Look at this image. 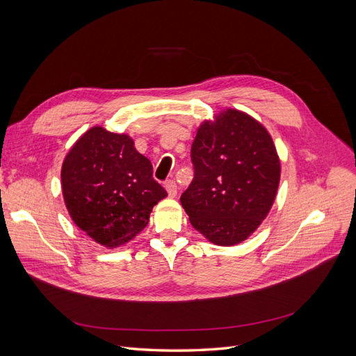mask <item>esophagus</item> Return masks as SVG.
<instances>
[{
	"label": "esophagus",
	"instance_id": "1",
	"mask_svg": "<svg viewBox=\"0 0 356 356\" xmlns=\"http://www.w3.org/2000/svg\"><path fill=\"white\" fill-rule=\"evenodd\" d=\"M165 188H166V191H168V195H169V197H175L177 196V182L174 181V179H169V181H166L165 182Z\"/></svg>",
	"mask_w": 356,
	"mask_h": 356
}]
</instances>
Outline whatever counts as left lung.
<instances>
[{"label":"left lung","mask_w":356,"mask_h":356,"mask_svg":"<svg viewBox=\"0 0 356 356\" xmlns=\"http://www.w3.org/2000/svg\"><path fill=\"white\" fill-rule=\"evenodd\" d=\"M195 169L181 204L193 227L215 245L245 241L270 211L281 178L272 136L251 115L227 110L197 129Z\"/></svg>","instance_id":"left-lung-1"}]
</instances>
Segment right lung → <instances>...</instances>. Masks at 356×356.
<instances>
[{
	"mask_svg": "<svg viewBox=\"0 0 356 356\" xmlns=\"http://www.w3.org/2000/svg\"><path fill=\"white\" fill-rule=\"evenodd\" d=\"M62 193L72 221L106 248L134 239L168 196L134 139L95 126L72 145L62 165Z\"/></svg>",
	"mask_w": 356,
	"mask_h": 356,
	"instance_id": "obj_1",
	"label": "right lung"
}]
</instances>
